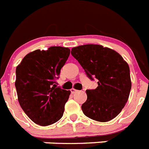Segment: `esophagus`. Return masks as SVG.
<instances>
[{
	"label": "esophagus",
	"instance_id": "34e87169",
	"mask_svg": "<svg viewBox=\"0 0 149 149\" xmlns=\"http://www.w3.org/2000/svg\"><path fill=\"white\" fill-rule=\"evenodd\" d=\"M77 89H74V88H72V89H71V93H72V94H74V93H77Z\"/></svg>",
	"mask_w": 149,
	"mask_h": 149
}]
</instances>
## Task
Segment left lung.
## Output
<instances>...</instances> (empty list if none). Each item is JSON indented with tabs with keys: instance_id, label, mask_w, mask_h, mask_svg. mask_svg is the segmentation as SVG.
<instances>
[{
	"instance_id": "obj_1",
	"label": "left lung",
	"mask_w": 149,
	"mask_h": 149,
	"mask_svg": "<svg viewBox=\"0 0 149 149\" xmlns=\"http://www.w3.org/2000/svg\"><path fill=\"white\" fill-rule=\"evenodd\" d=\"M86 75L98 79V86L87 89V100L81 106L86 116L98 122L112 120L127 103L131 89L130 68L116 51L100 45H84L72 49Z\"/></svg>"
}]
</instances>
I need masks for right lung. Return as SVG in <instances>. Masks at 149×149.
<instances>
[{
    "label": "right lung",
    "instance_id": "right-lung-1",
    "mask_svg": "<svg viewBox=\"0 0 149 149\" xmlns=\"http://www.w3.org/2000/svg\"><path fill=\"white\" fill-rule=\"evenodd\" d=\"M70 54L60 46L27 54L16 67V88L21 107L34 123L47 126L62 118L71 92L54 81Z\"/></svg>",
    "mask_w": 149,
    "mask_h": 149
}]
</instances>
